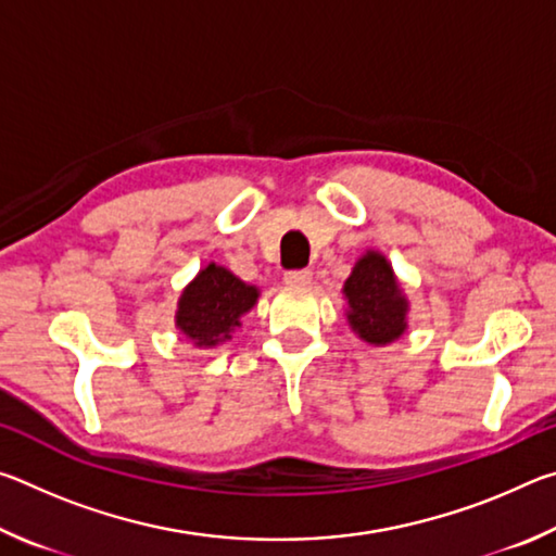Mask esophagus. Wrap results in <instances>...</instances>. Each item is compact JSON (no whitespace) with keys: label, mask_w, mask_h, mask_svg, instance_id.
I'll list each match as a JSON object with an SVG mask.
<instances>
[{"label":"esophagus","mask_w":556,"mask_h":556,"mask_svg":"<svg viewBox=\"0 0 556 556\" xmlns=\"http://www.w3.org/2000/svg\"><path fill=\"white\" fill-rule=\"evenodd\" d=\"M285 281L291 287L312 285V269H289L285 271Z\"/></svg>","instance_id":"obj_1"}]
</instances>
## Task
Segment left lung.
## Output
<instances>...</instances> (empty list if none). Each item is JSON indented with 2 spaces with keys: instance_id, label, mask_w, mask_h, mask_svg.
Returning <instances> with one entry per match:
<instances>
[{
  "instance_id": "left-lung-1",
  "label": "left lung",
  "mask_w": 556,
  "mask_h": 556,
  "mask_svg": "<svg viewBox=\"0 0 556 556\" xmlns=\"http://www.w3.org/2000/svg\"><path fill=\"white\" fill-rule=\"evenodd\" d=\"M343 291L348 296V306H351L348 321L363 341L384 345L402 336L404 326H407L404 324L407 301H404L392 267L382 255L368 252L357 262Z\"/></svg>"
}]
</instances>
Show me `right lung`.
Wrapping results in <instances>:
<instances>
[{
  "label": "right lung",
  "mask_w": 556,
  "mask_h": 556,
  "mask_svg": "<svg viewBox=\"0 0 556 556\" xmlns=\"http://www.w3.org/2000/svg\"><path fill=\"white\" fill-rule=\"evenodd\" d=\"M257 301V289L244 285L228 269L208 265L178 301L176 326L195 341V345H215L230 338L240 316Z\"/></svg>",
  "instance_id": "right-lung-1"
}]
</instances>
